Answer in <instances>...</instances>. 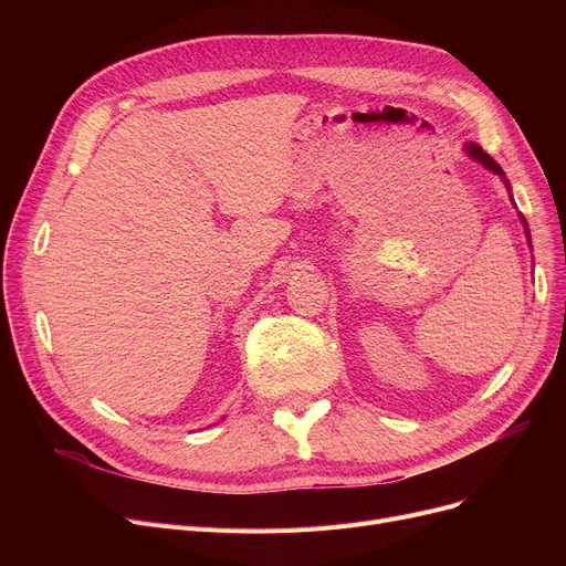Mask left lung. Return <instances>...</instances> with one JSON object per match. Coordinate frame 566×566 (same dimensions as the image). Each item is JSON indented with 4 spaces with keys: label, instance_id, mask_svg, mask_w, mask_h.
Segmentation results:
<instances>
[{
    "label": "left lung",
    "instance_id": "1",
    "mask_svg": "<svg viewBox=\"0 0 566 566\" xmlns=\"http://www.w3.org/2000/svg\"><path fill=\"white\" fill-rule=\"evenodd\" d=\"M465 151H468V154H470L474 160H480L484 167H489L491 171H495V174L504 176V171L500 169V165H497V163H495V160H493L489 154H484V151H482V146H478V144H468V146H465ZM504 184H507V181H504ZM507 186H510V184H507ZM521 220H523V224H525V229H527V222H525V218H521ZM527 235H530V231H527Z\"/></svg>",
    "mask_w": 566,
    "mask_h": 566
}]
</instances>
